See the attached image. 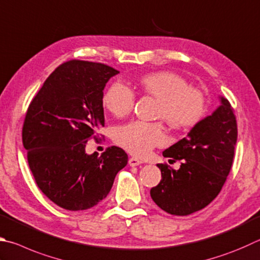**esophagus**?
<instances>
[{
    "label": "esophagus",
    "mask_w": 260,
    "mask_h": 260,
    "mask_svg": "<svg viewBox=\"0 0 260 260\" xmlns=\"http://www.w3.org/2000/svg\"><path fill=\"white\" fill-rule=\"evenodd\" d=\"M141 164H143L142 161H141L140 159H138V158H129V160H128V165L131 167H136V166H139V165H141Z\"/></svg>",
    "instance_id": "34e87169"
}]
</instances>
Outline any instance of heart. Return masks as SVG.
<instances>
[{
  "label": "heart",
  "instance_id": "heart-1",
  "mask_svg": "<svg viewBox=\"0 0 260 260\" xmlns=\"http://www.w3.org/2000/svg\"><path fill=\"white\" fill-rule=\"evenodd\" d=\"M141 86L146 93L160 100L158 117L174 128H190L204 117L206 100L199 89L188 87L182 76L171 72L145 75ZM103 106L116 117L129 114L135 103V93L128 85L115 82L103 95ZM116 142L132 154L145 157L154 146L166 142L164 127L157 122L134 120L117 127Z\"/></svg>",
  "mask_w": 260,
  "mask_h": 260
}]
</instances>
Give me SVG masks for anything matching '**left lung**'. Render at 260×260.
<instances>
[{
    "instance_id": "8db88e82",
    "label": "left lung",
    "mask_w": 260,
    "mask_h": 260,
    "mask_svg": "<svg viewBox=\"0 0 260 260\" xmlns=\"http://www.w3.org/2000/svg\"><path fill=\"white\" fill-rule=\"evenodd\" d=\"M220 105L188 132L186 138L162 152L179 169L158 164L161 181L150 191L155 205L168 214L186 216L201 210L218 196L231 171L238 140L237 118L230 102Z\"/></svg>"
}]
</instances>
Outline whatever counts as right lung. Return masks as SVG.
Wrapping results in <instances>:
<instances>
[{
    "mask_svg": "<svg viewBox=\"0 0 260 260\" xmlns=\"http://www.w3.org/2000/svg\"><path fill=\"white\" fill-rule=\"evenodd\" d=\"M117 74L103 63L68 61L50 75L28 108L22 128L28 165L37 186L61 208L98 205L128 161L118 146L100 157L85 151L105 126L103 89Z\"/></svg>",
    "mask_w": 260,
    "mask_h": 260,
    "instance_id": "1",
    "label": "right lung"
}]
</instances>
